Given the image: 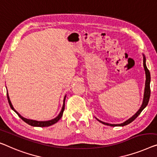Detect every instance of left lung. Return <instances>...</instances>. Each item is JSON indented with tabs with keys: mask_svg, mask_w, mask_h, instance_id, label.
Returning <instances> with one entry per match:
<instances>
[{
	"mask_svg": "<svg viewBox=\"0 0 157 157\" xmlns=\"http://www.w3.org/2000/svg\"><path fill=\"white\" fill-rule=\"evenodd\" d=\"M143 56V65H144V71H145V76H146V79H145V86H144V96H143V100H142V103L141 106L139 109L138 111L136 112V113H135L132 117H130L129 119H128L127 121H125V122H123L122 123L120 124H111V123H105L103 122V121L99 120L97 119L98 121H99L100 123H101L104 125H109V126H113V127H115V126H124L128 125V124L130 123L131 122H132L133 121L135 120V118L138 116L140 113L143 111V109L145 108V107L147 106L148 104L149 100V97H150V81H151V77H150V72H149V70L147 69V65H146V58L144 56V54H142Z\"/></svg>",
	"mask_w": 157,
	"mask_h": 157,
	"instance_id": "obj_1",
	"label": "left lung"
}]
</instances>
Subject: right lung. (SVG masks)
I'll use <instances>...</instances> for the list:
<instances>
[{"label":"right lung","mask_w":157,"mask_h":157,"mask_svg":"<svg viewBox=\"0 0 157 157\" xmlns=\"http://www.w3.org/2000/svg\"><path fill=\"white\" fill-rule=\"evenodd\" d=\"M7 97H8V103L9 104H10V108L13 110L19 116V117L25 121V123H27V124H29V125H32V126H34V127H48V126H50V125H52L53 124H55L58 122V121L60 120V118H61V117L63 116V111H64V109H65V97H66V95L64 97V99H63V106H62V109L61 111H60V113L58 114L57 117H56L55 118L52 119V120H50V121H35V120H31V119H27L26 118H24V117L20 115V113H18V112L16 111V110L14 109V107L13 106V104H12V103L10 100V97H9V95L7 93Z\"/></svg>","instance_id":"right-lung-1"}]
</instances>
